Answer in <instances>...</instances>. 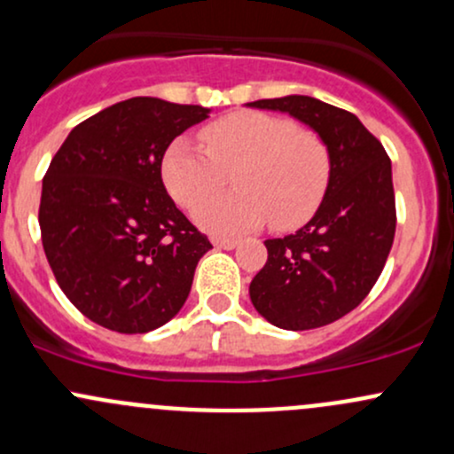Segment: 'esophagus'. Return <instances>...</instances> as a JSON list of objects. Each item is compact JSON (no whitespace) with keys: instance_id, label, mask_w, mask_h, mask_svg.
<instances>
[{"instance_id":"1","label":"esophagus","mask_w":454,"mask_h":454,"mask_svg":"<svg viewBox=\"0 0 454 454\" xmlns=\"http://www.w3.org/2000/svg\"><path fill=\"white\" fill-rule=\"evenodd\" d=\"M213 246H215L217 250H235L239 241L237 239H213Z\"/></svg>"}]
</instances>
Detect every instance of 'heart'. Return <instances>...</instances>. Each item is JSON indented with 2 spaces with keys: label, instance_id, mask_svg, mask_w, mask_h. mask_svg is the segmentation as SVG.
I'll return each mask as SVG.
<instances>
[{
  "label": "heart",
  "instance_id": "heart-1",
  "mask_svg": "<svg viewBox=\"0 0 454 454\" xmlns=\"http://www.w3.org/2000/svg\"><path fill=\"white\" fill-rule=\"evenodd\" d=\"M204 148L176 137L161 159V178L181 207L213 235H241L265 223L291 231L315 215L330 185L332 159L317 133L291 118L232 112L200 131ZM231 173L236 192L212 199ZM210 197L211 201L206 198ZM205 202L202 203L201 200Z\"/></svg>",
  "mask_w": 454,
  "mask_h": 454
}]
</instances>
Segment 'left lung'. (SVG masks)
<instances>
[{"label": "left lung", "mask_w": 454, "mask_h": 454, "mask_svg": "<svg viewBox=\"0 0 454 454\" xmlns=\"http://www.w3.org/2000/svg\"><path fill=\"white\" fill-rule=\"evenodd\" d=\"M250 107L286 112L315 129L332 159L330 185L315 217L295 235L267 239V262L250 300L282 330L330 325L375 286L396 231L392 163L381 142L353 116L318 98L291 94Z\"/></svg>", "instance_id": "obj_1"}]
</instances>
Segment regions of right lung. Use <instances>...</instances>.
Returning <instances> with one entry per match:
<instances>
[{
	"label": "right lung",
	"instance_id": "1",
	"mask_svg": "<svg viewBox=\"0 0 454 454\" xmlns=\"http://www.w3.org/2000/svg\"><path fill=\"white\" fill-rule=\"evenodd\" d=\"M208 118L200 106L133 97L73 129L43 178L49 267L90 321L146 333L176 317L211 241L161 181L172 139Z\"/></svg>",
	"mask_w": 454,
	"mask_h": 454
}]
</instances>
